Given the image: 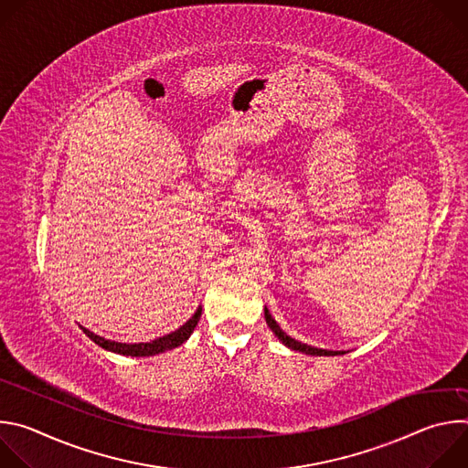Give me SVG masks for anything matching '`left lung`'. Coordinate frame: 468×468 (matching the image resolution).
Masks as SVG:
<instances>
[{
    "mask_svg": "<svg viewBox=\"0 0 468 468\" xmlns=\"http://www.w3.org/2000/svg\"><path fill=\"white\" fill-rule=\"evenodd\" d=\"M264 320H266V324H269V327L272 329V333L274 335L287 346V348H291V350H294V352H302V354H307V356H343V354H346L345 350H341V352H335V350H322V348H314V346H309V345H303V343H300V341H296V339H292L291 335H287V333L280 327V324L272 318V314H271V311L264 307Z\"/></svg>",
    "mask_w": 468,
    "mask_h": 468,
    "instance_id": "left-lung-1",
    "label": "left lung"
}]
</instances>
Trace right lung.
I'll list each match as a JSON object with an SVG mask.
<instances>
[{
  "label": "right lung",
  "mask_w": 468,
  "mask_h": 468,
  "mask_svg": "<svg viewBox=\"0 0 468 468\" xmlns=\"http://www.w3.org/2000/svg\"><path fill=\"white\" fill-rule=\"evenodd\" d=\"M199 316H202V307H197L196 313L181 327H177L176 331L168 333V335H163V337L154 339L150 343H135V345L111 341V339L96 335L94 331H90V329H87L83 325H80V327L83 329V333L90 341H94L103 350H109V352L120 354V356H131V357H150V356H157V354H163L166 350H174V348L181 346L192 335V331L197 325Z\"/></svg>",
  "instance_id": "right-lung-1"
}]
</instances>
